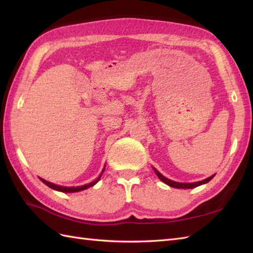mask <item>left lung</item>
Masks as SVG:
<instances>
[{
	"label": "left lung",
	"instance_id": "8db88e82",
	"mask_svg": "<svg viewBox=\"0 0 253 253\" xmlns=\"http://www.w3.org/2000/svg\"><path fill=\"white\" fill-rule=\"evenodd\" d=\"M153 169H154L155 174H157V176L159 177V178L162 180L163 182H165L166 185H169L170 187H174V188H178V189H179V188H180V189H191V188H196V187L200 186V185L207 184V182H209L210 180L213 178L214 176H215V174H214L212 176L208 177V178H206V179H203L201 181H196V182H177V181H173V180H170L169 178H166V177H164L162 174L159 173V171L155 169L154 168H153Z\"/></svg>",
	"mask_w": 253,
	"mask_h": 253
}]
</instances>
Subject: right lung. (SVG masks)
Listing matches in <instances>:
<instances>
[{
    "mask_svg": "<svg viewBox=\"0 0 253 253\" xmlns=\"http://www.w3.org/2000/svg\"><path fill=\"white\" fill-rule=\"evenodd\" d=\"M104 169H105V166H104V169H102V173L100 174V176L98 177V178L94 179L93 181L89 182V184H87V185L79 186V187H64V186H58V185L52 184V182H50V181H46V180L42 179V178H40V179H41V181H42V182H43V184H45L47 187H50V188H52V189H54V190L62 191V192H77V191H82V190H84V189H88L89 187H92V186H94V185L96 184V182H98V181L100 180L101 176H102V174H103Z\"/></svg>",
    "mask_w": 253,
    "mask_h": 253,
    "instance_id": "obj_1",
    "label": "right lung"
}]
</instances>
